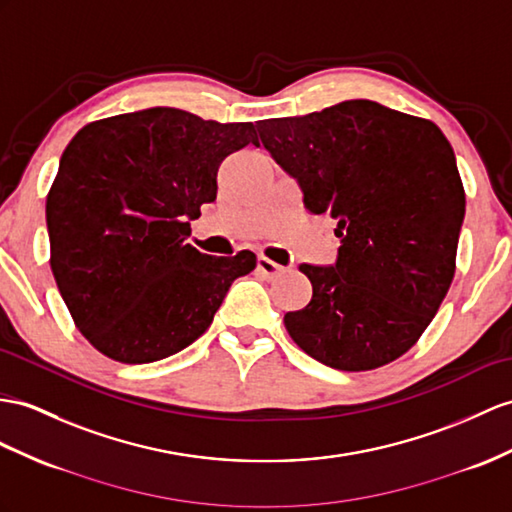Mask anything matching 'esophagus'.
<instances>
[{
  "label": "esophagus",
  "mask_w": 512,
  "mask_h": 512,
  "mask_svg": "<svg viewBox=\"0 0 512 512\" xmlns=\"http://www.w3.org/2000/svg\"><path fill=\"white\" fill-rule=\"evenodd\" d=\"M256 269H258L260 276L267 278V280L278 278L280 273L284 271V267H282V265L273 263V260H271V258H267V256H258V260H256Z\"/></svg>",
  "instance_id": "34e87169"
}]
</instances>
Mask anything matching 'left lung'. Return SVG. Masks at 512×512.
I'll return each instance as SVG.
<instances>
[{"mask_svg":"<svg viewBox=\"0 0 512 512\" xmlns=\"http://www.w3.org/2000/svg\"><path fill=\"white\" fill-rule=\"evenodd\" d=\"M297 178L310 215L336 219L334 267L302 265L313 297L284 315L319 363L369 371L406 354L430 326L456 271L465 189L454 149L430 119L369 99L256 123Z\"/></svg>","mask_w":512,"mask_h":512,"instance_id":"1","label":"left lung"}]
</instances>
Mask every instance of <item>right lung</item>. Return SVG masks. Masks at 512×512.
<instances>
[{"label":"right lung","instance_id":"1","mask_svg":"<svg viewBox=\"0 0 512 512\" xmlns=\"http://www.w3.org/2000/svg\"><path fill=\"white\" fill-rule=\"evenodd\" d=\"M256 145L252 123L147 108L84 126L47 193L49 265L99 354L143 365L202 336L252 252L202 254L186 236L217 197L223 158Z\"/></svg>","mask_w":512,"mask_h":512}]
</instances>
